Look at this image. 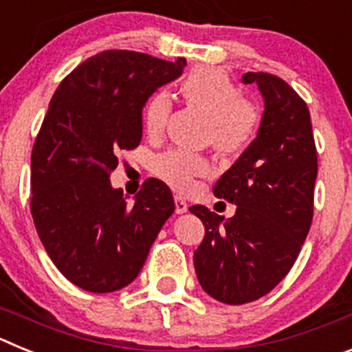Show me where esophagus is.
Returning a JSON list of instances; mask_svg holds the SVG:
<instances>
[{
    "mask_svg": "<svg viewBox=\"0 0 352 352\" xmlns=\"http://www.w3.org/2000/svg\"><path fill=\"white\" fill-rule=\"evenodd\" d=\"M174 206H176V213L178 214L186 213V210H188V204H186V201L183 197H179V195H176V197H174Z\"/></svg>",
    "mask_w": 352,
    "mask_h": 352,
    "instance_id": "obj_1",
    "label": "esophagus"
}]
</instances>
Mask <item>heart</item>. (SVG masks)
Masks as SVG:
<instances>
[{"instance_id":"1","label":"heart","mask_w":352,"mask_h":352,"mask_svg":"<svg viewBox=\"0 0 352 352\" xmlns=\"http://www.w3.org/2000/svg\"><path fill=\"white\" fill-rule=\"evenodd\" d=\"M185 100L210 118V139L226 153L243 149L256 135L259 114L245 100L239 88L219 68L197 67L179 82ZM173 102L167 91L151 95L144 107V126L149 135H160L167 126ZM210 160L186 149H169L153 160V173L179 192L190 190L195 178L210 173Z\"/></svg>"}]
</instances>
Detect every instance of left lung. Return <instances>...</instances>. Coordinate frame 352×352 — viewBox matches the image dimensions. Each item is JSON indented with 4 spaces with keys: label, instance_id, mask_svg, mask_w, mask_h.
I'll use <instances>...</instances> for the list:
<instances>
[{
    "label": "left lung",
    "instance_id": "left-lung-1",
    "mask_svg": "<svg viewBox=\"0 0 352 352\" xmlns=\"http://www.w3.org/2000/svg\"><path fill=\"white\" fill-rule=\"evenodd\" d=\"M264 98L257 138L220 176L213 194L236 204L223 219L190 206L203 220L194 252L201 287L214 300L243 305L268 294L292 268L314 217L317 151L305 100L280 77L248 72Z\"/></svg>",
    "mask_w": 352,
    "mask_h": 352
}]
</instances>
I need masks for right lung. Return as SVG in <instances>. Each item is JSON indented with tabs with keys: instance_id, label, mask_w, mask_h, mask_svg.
<instances>
[{
	"instance_id": "right-lung-1",
	"label": "right lung",
	"mask_w": 352,
	"mask_h": 352,
	"mask_svg": "<svg viewBox=\"0 0 352 352\" xmlns=\"http://www.w3.org/2000/svg\"><path fill=\"white\" fill-rule=\"evenodd\" d=\"M185 65L111 49L74 68L52 95L31 151V214L56 268L84 291L129 285L173 214L164 182L146 179L129 204L109 176L118 153L141 142L146 100Z\"/></svg>"
}]
</instances>
